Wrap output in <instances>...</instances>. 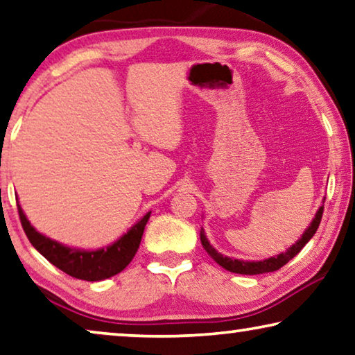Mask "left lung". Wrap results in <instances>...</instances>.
Masks as SVG:
<instances>
[{
  "label": "left lung",
  "instance_id": "obj_1",
  "mask_svg": "<svg viewBox=\"0 0 355 355\" xmlns=\"http://www.w3.org/2000/svg\"><path fill=\"white\" fill-rule=\"evenodd\" d=\"M322 214H324V207H320L319 210H317V214H315L313 223H311L309 228L304 231V234L301 236V239L296 242V244L290 247L287 252L280 253V255H277V257L268 258V260H263V261H242V260H232V258H230V257H223L221 253L216 252L215 248L210 245V242L207 241V237H205V234H204V230H200V242H202V247L205 248V252H207L209 255L220 264V266H223L225 269H228V271H231V272L245 274V276L272 272V271H277V269L282 268L284 264H287L293 257L298 255V253L301 252V248L308 244V242L311 241V237L315 234L317 228H319Z\"/></svg>",
  "mask_w": 355,
  "mask_h": 355
}]
</instances>
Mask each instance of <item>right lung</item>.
Instances as JSON below:
<instances>
[{
    "label": "right lung",
    "mask_w": 355,
    "mask_h": 355,
    "mask_svg": "<svg viewBox=\"0 0 355 355\" xmlns=\"http://www.w3.org/2000/svg\"><path fill=\"white\" fill-rule=\"evenodd\" d=\"M19 216L22 228L26 237L31 242L36 250H38L47 261H51L60 271L67 272L68 276L89 280V282H97V280L108 279L111 276L123 271V269L132 261L139 250L141 236H144L145 226L150 218L151 211L141 218L139 223H135L132 228L116 241L113 245L107 248H100V250H78V248L62 245L59 242L49 239V237L40 234L30 221L26 220L24 210L20 205Z\"/></svg>",
    "instance_id": "obj_1"
}]
</instances>
